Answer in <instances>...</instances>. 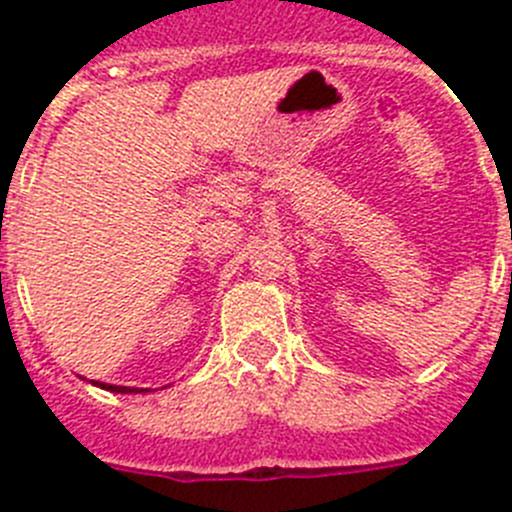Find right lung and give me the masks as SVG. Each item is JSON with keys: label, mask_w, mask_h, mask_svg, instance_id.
<instances>
[{"label": "right lung", "mask_w": 512, "mask_h": 512, "mask_svg": "<svg viewBox=\"0 0 512 512\" xmlns=\"http://www.w3.org/2000/svg\"><path fill=\"white\" fill-rule=\"evenodd\" d=\"M92 384H97V387H102V390L122 392V395H125V392H135V395H138V392H148V390H138V387H117V384H104V382H92Z\"/></svg>", "instance_id": "right-lung-1"}]
</instances>
